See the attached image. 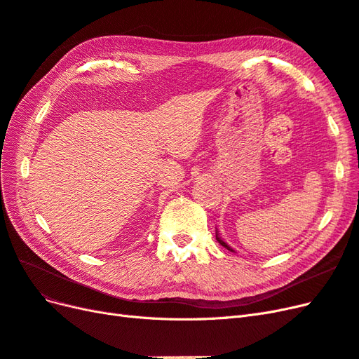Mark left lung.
<instances>
[{"label": "left lung", "instance_id": "8db88e82", "mask_svg": "<svg viewBox=\"0 0 359 359\" xmlns=\"http://www.w3.org/2000/svg\"><path fill=\"white\" fill-rule=\"evenodd\" d=\"M215 238H217V241H219V244H222V245H223L224 248H227V250H229V252H233V248H231L229 245H227V244H226V243H224V241L222 240V238L219 236V233H217V232H215Z\"/></svg>", "mask_w": 359, "mask_h": 359}]
</instances>
